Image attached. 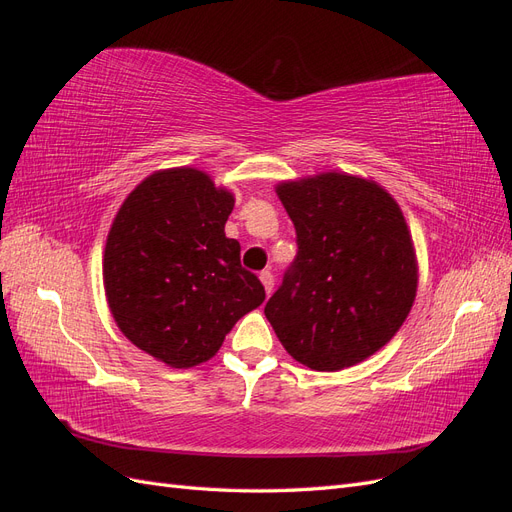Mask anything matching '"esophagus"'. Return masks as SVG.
Masks as SVG:
<instances>
[{"label": "esophagus", "instance_id": "esophagus-1", "mask_svg": "<svg viewBox=\"0 0 512 512\" xmlns=\"http://www.w3.org/2000/svg\"><path fill=\"white\" fill-rule=\"evenodd\" d=\"M260 282H262V286H265L267 294L273 292V273L271 271H262L260 273Z\"/></svg>", "mask_w": 512, "mask_h": 512}]
</instances>
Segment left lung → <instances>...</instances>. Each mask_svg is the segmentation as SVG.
I'll use <instances>...</instances> for the list:
<instances>
[{"mask_svg": "<svg viewBox=\"0 0 512 512\" xmlns=\"http://www.w3.org/2000/svg\"><path fill=\"white\" fill-rule=\"evenodd\" d=\"M297 230V258L265 305L301 365L339 371L365 361L408 318L418 282L408 224L376 181L320 173L275 188Z\"/></svg>", "mask_w": 512, "mask_h": 512, "instance_id": "1", "label": "left lung"}]
</instances>
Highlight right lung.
Segmentation results:
<instances>
[{
    "label": "right lung",
    "mask_w": 512,
    "mask_h": 512,
    "mask_svg": "<svg viewBox=\"0 0 512 512\" xmlns=\"http://www.w3.org/2000/svg\"><path fill=\"white\" fill-rule=\"evenodd\" d=\"M235 196L190 166L156 170L123 200L108 230L102 275L119 331L168 367L220 350L235 322L265 301L224 224Z\"/></svg>",
    "instance_id": "obj_1"
}]
</instances>
